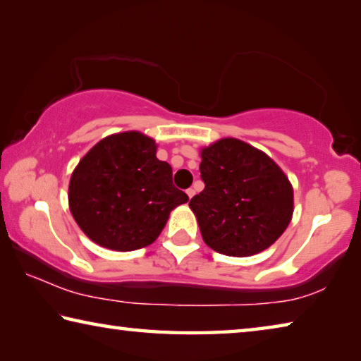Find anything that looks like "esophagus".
<instances>
[{
	"instance_id": "esophagus-1",
	"label": "esophagus",
	"mask_w": 361,
	"mask_h": 361,
	"mask_svg": "<svg viewBox=\"0 0 361 361\" xmlns=\"http://www.w3.org/2000/svg\"><path fill=\"white\" fill-rule=\"evenodd\" d=\"M186 194H188V197H189V199H191V197H192V195L195 194V191H194V189H192V188H189V189H186Z\"/></svg>"
}]
</instances>
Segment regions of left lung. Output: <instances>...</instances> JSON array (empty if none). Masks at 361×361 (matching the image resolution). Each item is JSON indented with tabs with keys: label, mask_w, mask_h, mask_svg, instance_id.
Listing matches in <instances>:
<instances>
[{
	"label": "left lung",
	"mask_w": 361,
	"mask_h": 361,
	"mask_svg": "<svg viewBox=\"0 0 361 361\" xmlns=\"http://www.w3.org/2000/svg\"><path fill=\"white\" fill-rule=\"evenodd\" d=\"M202 192L189 200L204 242L218 253L252 256L283 234L293 215V188L264 152L237 138L200 151Z\"/></svg>",
	"instance_id": "1"
}]
</instances>
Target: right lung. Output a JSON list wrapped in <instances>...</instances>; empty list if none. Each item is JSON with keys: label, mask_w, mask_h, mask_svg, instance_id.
<instances>
[{"label": "right lung", "mask_w": 361, "mask_h": 361, "mask_svg": "<svg viewBox=\"0 0 361 361\" xmlns=\"http://www.w3.org/2000/svg\"><path fill=\"white\" fill-rule=\"evenodd\" d=\"M154 140L140 132L103 138L71 175L68 202L84 234L99 245L132 252L151 245L170 212L188 195L172 183V167L156 157Z\"/></svg>", "instance_id": "right-lung-1"}]
</instances>
